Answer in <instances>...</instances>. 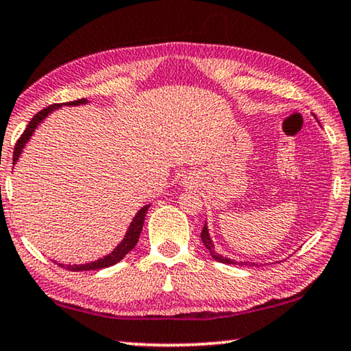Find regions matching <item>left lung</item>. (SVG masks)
Listing matches in <instances>:
<instances>
[{"label":"left lung","instance_id":"1","mask_svg":"<svg viewBox=\"0 0 351 351\" xmlns=\"http://www.w3.org/2000/svg\"><path fill=\"white\" fill-rule=\"evenodd\" d=\"M201 240H203L206 249L210 252L213 260L219 261V263H228V265H237V263H239V261L230 260V258H228V257H223L221 254H217V252H215V246H213L212 239H210V235H209V230H207V224H204L203 230H201ZM239 265H246V266H247V265H252V266H255V263H249V261H240Z\"/></svg>","mask_w":351,"mask_h":351}]
</instances>
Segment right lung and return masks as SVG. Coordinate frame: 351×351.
<instances>
[{
    "label": "right lung",
    "instance_id": "add662e5",
    "mask_svg": "<svg viewBox=\"0 0 351 351\" xmlns=\"http://www.w3.org/2000/svg\"><path fill=\"white\" fill-rule=\"evenodd\" d=\"M86 102H88L86 99H79V100H74V102H68V104H63V105L74 106V105H83V104H86ZM60 106H62V104L49 105V106H47V108L41 110L40 112H37V114L32 117V121L27 123L25 133L21 134V138L16 141V144H15L14 164L19 161V158H20L21 152H23V148H25V145L27 144V141L31 139V136L34 134L35 128L38 127V123L43 121V119L47 114H49V112H52V111L57 110V108H60ZM148 207H150V204L144 206L138 213H136V217L133 218L132 224H130V228L127 230L125 237H123V240L114 247V251L110 252L108 255H105L104 258H99L96 261H91V263H85V265H63V263H57V265L62 266V268H66L69 271H91V269L108 268V266H112V265L119 263V261H121L123 257H125V255L136 246V243H138L139 235H141V230H142V226H144V219H145Z\"/></svg>",
    "mask_w": 351,
    "mask_h": 351
}]
</instances>
